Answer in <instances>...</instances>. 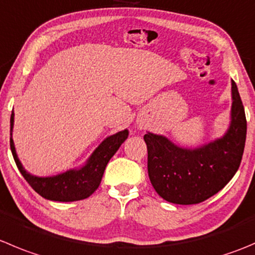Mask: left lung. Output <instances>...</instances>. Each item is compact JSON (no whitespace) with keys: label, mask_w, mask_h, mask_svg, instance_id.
<instances>
[{"label":"left lung","mask_w":255,"mask_h":255,"mask_svg":"<svg viewBox=\"0 0 255 255\" xmlns=\"http://www.w3.org/2000/svg\"><path fill=\"white\" fill-rule=\"evenodd\" d=\"M246 138V112L238 87L232 81L231 123L221 138L184 148L162 134H144L153 188L170 203L188 206L204 202L223 189L236 174Z\"/></svg>","instance_id":"obj_1"}]
</instances>
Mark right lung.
Instances as JSON below:
<instances>
[{"label":"right lung","mask_w":255,"mask_h":255,"mask_svg":"<svg viewBox=\"0 0 255 255\" xmlns=\"http://www.w3.org/2000/svg\"><path fill=\"white\" fill-rule=\"evenodd\" d=\"M13 122L14 113L12 111L11 121H9L11 123L9 145H11V152L17 168L23 175L24 179L28 182V184L39 196L54 202L81 201V199L88 198L91 194L95 193V190L101 184L106 165L128 137V129H123L116 134L107 137L93 150V153L82 167L66 170V172L52 175V177H37L24 169L18 155H17L13 139H12Z\"/></svg>","instance_id":"1"}]
</instances>
